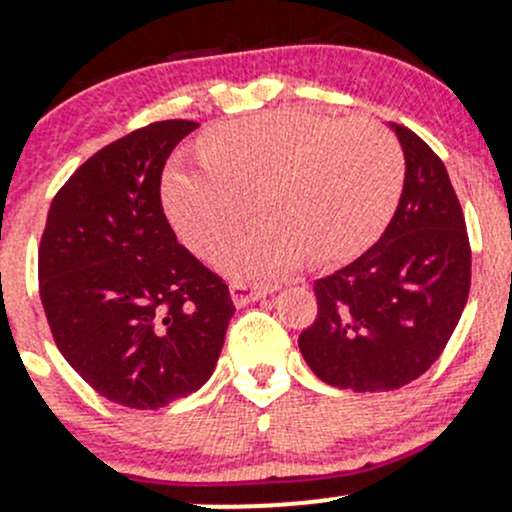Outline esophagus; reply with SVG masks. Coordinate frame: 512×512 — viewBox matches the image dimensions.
<instances>
[{"instance_id": "obj_1", "label": "esophagus", "mask_w": 512, "mask_h": 512, "mask_svg": "<svg viewBox=\"0 0 512 512\" xmlns=\"http://www.w3.org/2000/svg\"><path fill=\"white\" fill-rule=\"evenodd\" d=\"M272 291H274V286H260V284H252V281H233L231 284V298L236 305L252 303Z\"/></svg>"}]
</instances>
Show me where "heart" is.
Segmentation results:
<instances>
[{
    "instance_id": "b5f03b06",
    "label": "heart",
    "mask_w": 512,
    "mask_h": 512,
    "mask_svg": "<svg viewBox=\"0 0 512 512\" xmlns=\"http://www.w3.org/2000/svg\"><path fill=\"white\" fill-rule=\"evenodd\" d=\"M199 166L168 170L163 199L173 226L199 255H216L250 219L252 199L267 221L240 238L221 264L269 279L301 264L361 255L385 231L404 187V151L370 117L272 110L228 122L199 144Z\"/></svg>"
}]
</instances>
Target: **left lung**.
Listing matches in <instances>:
<instances>
[{"instance_id": "left-lung-1", "label": "left lung", "mask_w": 512, "mask_h": 512, "mask_svg": "<svg viewBox=\"0 0 512 512\" xmlns=\"http://www.w3.org/2000/svg\"><path fill=\"white\" fill-rule=\"evenodd\" d=\"M392 127L407 161L395 216L373 248L315 281L317 317L298 337L310 370L342 390H397L426 373L472 284V248L448 170L419 134Z\"/></svg>"}]
</instances>
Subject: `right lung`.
I'll use <instances>...</instances> for the list:
<instances>
[{
    "mask_svg": "<svg viewBox=\"0 0 512 512\" xmlns=\"http://www.w3.org/2000/svg\"><path fill=\"white\" fill-rule=\"evenodd\" d=\"M197 122L163 120L103 146L52 199L38 248L57 349L98 395L158 409L209 380L236 313L163 214L161 175Z\"/></svg>",
    "mask_w": 512,
    "mask_h": 512,
    "instance_id": "1",
    "label": "right lung"
}]
</instances>
